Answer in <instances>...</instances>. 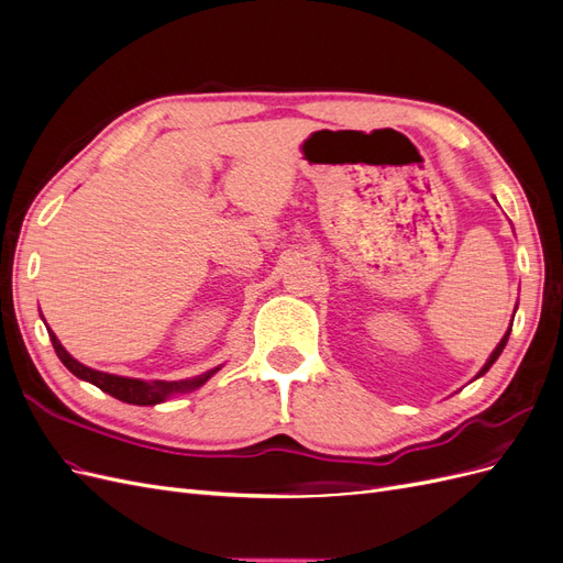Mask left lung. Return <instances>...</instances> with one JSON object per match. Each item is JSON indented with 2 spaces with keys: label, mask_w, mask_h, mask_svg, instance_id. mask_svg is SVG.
Returning a JSON list of instances; mask_svg holds the SVG:
<instances>
[{
  "label": "left lung",
  "mask_w": 563,
  "mask_h": 563,
  "mask_svg": "<svg viewBox=\"0 0 563 563\" xmlns=\"http://www.w3.org/2000/svg\"><path fill=\"white\" fill-rule=\"evenodd\" d=\"M509 331H512V329H507V333L503 335V340H500V343H498V347H496V350H493V354L488 356V362L484 364V368H482L479 373H476V378H479V376H484V373H486V371H488V368H490L493 364H496V360H498V356H500V352H503V350H505V345H507V338H509Z\"/></svg>",
  "instance_id": "obj_1"
}]
</instances>
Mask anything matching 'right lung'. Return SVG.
Here are the masks:
<instances>
[{
	"label": "right lung",
	"mask_w": 563,
	"mask_h": 563,
	"mask_svg": "<svg viewBox=\"0 0 563 563\" xmlns=\"http://www.w3.org/2000/svg\"><path fill=\"white\" fill-rule=\"evenodd\" d=\"M48 338H51V345H54L58 360L65 364V368L75 373V376L79 380H87L96 387H100L103 391H108L110 397L119 399V401H126V404H135V406H155V404H162L166 401L172 395H178V391H190V389H197L201 387L203 383H207L213 373L218 368H211L207 373H201V376L197 378H190V380H139V378H124V376H112V373H103V371H96V368H89L79 364L75 356L67 352L60 340L56 338V333L48 329Z\"/></svg>",
	"instance_id": "right-lung-1"
}]
</instances>
